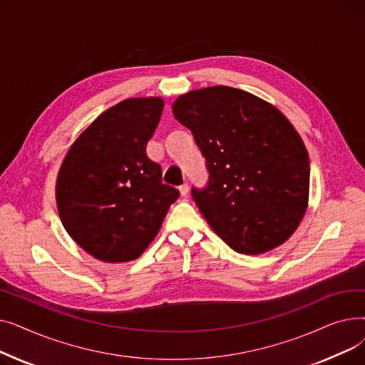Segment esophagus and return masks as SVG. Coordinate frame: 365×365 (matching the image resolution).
<instances>
[{
	"mask_svg": "<svg viewBox=\"0 0 365 365\" xmlns=\"http://www.w3.org/2000/svg\"><path fill=\"white\" fill-rule=\"evenodd\" d=\"M179 190H180V195H182V197H186L187 192H189V185H187V183L180 185V186H179Z\"/></svg>",
	"mask_w": 365,
	"mask_h": 365,
	"instance_id": "esophagus-1",
	"label": "esophagus"
}]
</instances>
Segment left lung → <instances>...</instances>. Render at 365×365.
<instances>
[{
	"mask_svg": "<svg viewBox=\"0 0 365 365\" xmlns=\"http://www.w3.org/2000/svg\"><path fill=\"white\" fill-rule=\"evenodd\" d=\"M175 118L205 158V187L192 198L213 231L242 255L290 238L309 198V157L299 133L271 103L216 86L182 94Z\"/></svg>",
	"mask_w": 365,
	"mask_h": 365,
	"instance_id": "1",
	"label": "left lung"
}]
</instances>
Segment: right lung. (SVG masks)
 Listing matches in <instances>:
<instances>
[{
  "instance_id": "add662e5",
  "label": "right lung",
  "mask_w": 365,
  "mask_h": 365,
  "mask_svg": "<svg viewBox=\"0 0 365 365\" xmlns=\"http://www.w3.org/2000/svg\"><path fill=\"white\" fill-rule=\"evenodd\" d=\"M164 108L161 98L127 99L99 115L73 142L56 182L71 238L93 257L138 259L157 237L179 190L163 183L146 155Z\"/></svg>"
}]
</instances>
